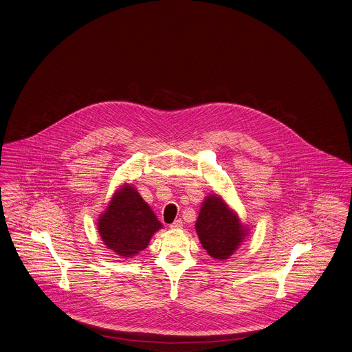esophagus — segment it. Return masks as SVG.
I'll return each instance as SVG.
<instances>
[{
    "label": "esophagus",
    "instance_id": "1",
    "mask_svg": "<svg viewBox=\"0 0 352 352\" xmlns=\"http://www.w3.org/2000/svg\"><path fill=\"white\" fill-rule=\"evenodd\" d=\"M170 228L171 230H179V228H182V220H175L173 224H170Z\"/></svg>",
    "mask_w": 352,
    "mask_h": 352
}]
</instances>
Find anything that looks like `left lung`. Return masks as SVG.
Segmentation results:
<instances>
[{
	"mask_svg": "<svg viewBox=\"0 0 352 352\" xmlns=\"http://www.w3.org/2000/svg\"><path fill=\"white\" fill-rule=\"evenodd\" d=\"M195 230L202 247L216 259H228L245 236L236 214L217 195H209L204 201Z\"/></svg>",
	"mask_w": 352,
	"mask_h": 352,
	"instance_id": "1",
	"label": "left lung"
}]
</instances>
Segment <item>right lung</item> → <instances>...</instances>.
Instances as JSON below:
<instances>
[{"instance_id": "add662e5", "label": "right lung", "mask_w": 352, "mask_h": 352, "mask_svg": "<svg viewBox=\"0 0 352 352\" xmlns=\"http://www.w3.org/2000/svg\"><path fill=\"white\" fill-rule=\"evenodd\" d=\"M160 228L154 212L132 186L122 188L98 220L102 241L125 258L143 251Z\"/></svg>"}]
</instances>
